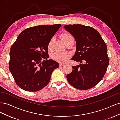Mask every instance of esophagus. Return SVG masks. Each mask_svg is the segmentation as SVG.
<instances>
[{"instance_id":"34e87169","label":"esophagus","mask_w":120,"mask_h":120,"mask_svg":"<svg viewBox=\"0 0 120 120\" xmlns=\"http://www.w3.org/2000/svg\"><path fill=\"white\" fill-rule=\"evenodd\" d=\"M64 64H62V63H60V67H63V66H64Z\"/></svg>"}]
</instances>
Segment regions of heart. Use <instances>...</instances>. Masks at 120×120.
<instances>
[{"label":"heart","mask_w":120,"mask_h":120,"mask_svg":"<svg viewBox=\"0 0 120 120\" xmlns=\"http://www.w3.org/2000/svg\"><path fill=\"white\" fill-rule=\"evenodd\" d=\"M61 38L63 39L64 42L66 43L70 40L74 39V38L71 34L68 32H64L61 34ZM54 40V38H52L49 42L48 48L49 50H51L52 49V45ZM70 54L67 52H56L52 54V58L54 60L61 63H64L67 62L70 57Z\"/></svg>","instance_id":"obj_1"}]
</instances>
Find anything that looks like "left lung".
Returning a JSON list of instances; mask_svg holds the SVG:
<instances>
[{
	"label": "left lung",
	"mask_w": 120,
	"mask_h": 120,
	"mask_svg": "<svg viewBox=\"0 0 120 120\" xmlns=\"http://www.w3.org/2000/svg\"><path fill=\"white\" fill-rule=\"evenodd\" d=\"M64 28L74 36L77 45L71 60L80 64L72 66L67 78L74 88L86 90L95 86L105 75L109 59L107 47L101 35L95 28L82 24L64 25ZM82 62L84 64H81Z\"/></svg>",
	"instance_id": "left-lung-1"
}]
</instances>
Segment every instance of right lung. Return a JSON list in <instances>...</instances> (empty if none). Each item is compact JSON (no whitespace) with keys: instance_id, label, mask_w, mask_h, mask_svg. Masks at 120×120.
I'll return each mask as SVG.
<instances>
[{"instance_id":"1","label":"right lung","mask_w":120,"mask_h":120,"mask_svg":"<svg viewBox=\"0 0 120 120\" xmlns=\"http://www.w3.org/2000/svg\"><path fill=\"white\" fill-rule=\"evenodd\" d=\"M60 26L56 24L25 29L11 47L9 71L21 89L35 92L48 85L53 71L59 67L56 61L47 60L48 45Z\"/></svg>"}]
</instances>
